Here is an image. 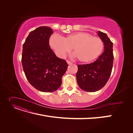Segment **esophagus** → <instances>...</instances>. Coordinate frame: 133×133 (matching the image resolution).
<instances>
[{"instance_id": "obj_1", "label": "esophagus", "mask_w": 133, "mask_h": 133, "mask_svg": "<svg viewBox=\"0 0 133 133\" xmlns=\"http://www.w3.org/2000/svg\"><path fill=\"white\" fill-rule=\"evenodd\" d=\"M66 62H67V63L69 64V65H71V64H73V63H72L71 62H70V61H69V60H66Z\"/></svg>"}]
</instances>
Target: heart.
<instances>
[{
	"instance_id": "1",
	"label": "heart",
	"mask_w": 133,
	"mask_h": 133,
	"mask_svg": "<svg viewBox=\"0 0 133 133\" xmlns=\"http://www.w3.org/2000/svg\"><path fill=\"white\" fill-rule=\"evenodd\" d=\"M49 45L59 58H64L71 49L79 62L93 61L101 54L104 48L103 40L86 32H77L61 38L53 34L49 39Z\"/></svg>"
}]
</instances>
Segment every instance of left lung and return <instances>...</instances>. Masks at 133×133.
<instances>
[{"label":"left lung","instance_id":"obj_1","mask_svg":"<svg viewBox=\"0 0 133 133\" xmlns=\"http://www.w3.org/2000/svg\"><path fill=\"white\" fill-rule=\"evenodd\" d=\"M104 44V51L93 63L78 65L76 74L79 87L88 92H95L105 86L109 79L113 65V44L107 35L98 31Z\"/></svg>","mask_w":133,"mask_h":133}]
</instances>
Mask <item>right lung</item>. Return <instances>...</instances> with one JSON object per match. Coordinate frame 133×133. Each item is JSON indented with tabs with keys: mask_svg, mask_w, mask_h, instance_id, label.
Listing matches in <instances>:
<instances>
[{
	"mask_svg": "<svg viewBox=\"0 0 133 133\" xmlns=\"http://www.w3.org/2000/svg\"><path fill=\"white\" fill-rule=\"evenodd\" d=\"M53 33L50 28L40 26L31 31L23 45L22 63L28 82L37 90L50 92L62 84L68 64L58 58L49 45Z\"/></svg>",
	"mask_w": 133,
	"mask_h": 133,
	"instance_id": "1",
	"label": "right lung"
}]
</instances>
